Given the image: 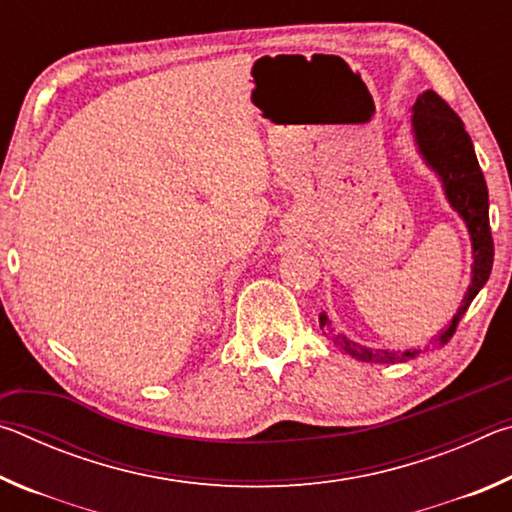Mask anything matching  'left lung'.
Returning a JSON list of instances; mask_svg holds the SVG:
<instances>
[{"label":"left lung","mask_w":512,"mask_h":512,"mask_svg":"<svg viewBox=\"0 0 512 512\" xmlns=\"http://www.w3.org/2000/svg\"><path fill=\"white\" fill-rule=\"evenodd\" d=\"M413 133L415 142L420 146V153L429 167L443 180L447 201L454 210L463 216L472 237L474 266H472V284L467 287L463 305L458 307L452 323L443 334L433 341V348H443L452 339L458 323L465 316L467 307L472 305L476 293L483 289L492 271V259H495V244H492L490 216H488V185H485L483 171L476 160L474 146L467 135L461 117L449 108V103L433 90L422 92L413 106ZM320 329L327 327V334L336 348L343 350L350 357L368 363H402L413 359L422 350L406 352H388V350H370L363 345L350 341L348 336L334 334L329 329V320L320 314ZM427 350V348H424Z\"/></svg>","instance_id":"1"}]
</instances>
